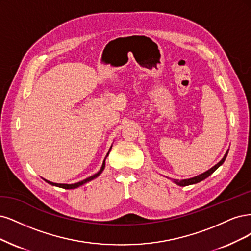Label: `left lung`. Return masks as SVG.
I'll return each instance as SVG.
<instances>
[{
	"label": "left lung",
	"mask_w": 251,
	"mask_h": 251,
	"mask_svg": "<svg viewBox=\"0 0 251 251\" xmlns=\"http://www.w3.org/2000/svg\"><path fill=\"white\" fill-rule=\"evenodd\" d=\"M229 150V149H228ZM228 150L226 151V153H225V155L223 156V158L219 161V163H218L217 165H215L213 168H211L209 170H207L206 172H204V173H202V174H199V175H197V176H195V177H192V178H189V179H182V180H179V179H173V182H175L177 185H180V187H185V185H190V184H195V183H198V182H200V181H202V180H204L205 178H207V177L211 175V174H213L216 170L219 168L223 163H224V160H225V158H226V156H227V154H228Z\"/></svg>",
	"instance_id": "1"
}]
</instances>
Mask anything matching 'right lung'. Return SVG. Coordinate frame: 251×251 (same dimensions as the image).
Listing matches in <instances>:
<instances>
[{"label":"right lung","mask_w":251,"mask_h":251,"mask_svg":"<svg viewBox=\"0 0 251 251\" xmlns=\"http://www.w3.org/2000/svg\"><path fill=\"white\" fill-rule=\"evenodd\" d=\"M112 147V146H111ZM111 147H110V149H109V151H108V153L106 154V156H105V158H104V160H103V164H102V167H101V169L99 170L98 172H97L96 174H94L93 176H90V177H87L86 179H84V180H81V181H79V182H76V183H72V184H67V183H55V182H52V181H49V180H46L48 183H50V184H52V185H55V187H59V188H62V189H69V190H71V189H76V188H78V187H80V185H82V184H84V183H86V182H88V181H91V180H93V179H95V178H97V177H98L102 172H103V170H104V168H105V159H106V157L108 156V154H109V152H110V150H111Z\"/></svg>","instance_id":"right-lung-1"}]
</instances>
